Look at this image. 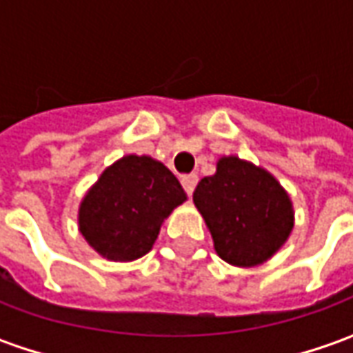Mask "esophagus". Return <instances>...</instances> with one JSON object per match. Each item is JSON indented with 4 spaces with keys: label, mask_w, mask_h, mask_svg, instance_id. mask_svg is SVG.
Instances as JSON below:
<instances>
[{
    "label": "esophagus",
    "mask_w": 353,
    "mask_h": 353,
    "mask_svg": "<svg viewBox=\"0 0 353 353\" xmlns=\"http://www.w3.org/2000/svg\"><path fill=\"white\" fill-rule=\"evenodd\" d=\"M181 183H183L186 194H188V196H192V192H194V188H196L198 176L196 174H184L183 179H181Z\"/></svg>",
    "instance_id": "1"
}]
</instances>
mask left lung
I'll list each match as a JSON object with an SVG mask.
<instances>
[{
	"label": "left lung",
	"instance_id": "8db88e82",
	"mask_svg": "<svg viewBox=\"0 0 353 353\" xmlns=\"http://www.w3.org/2000/svg\"><path fill=\"white\" fill-rule=\"evenodd\" d=\"M192 200L216 253L234 267L269 261L294 228L292 200L283 184L267 169L236 155L218 159L216 172L198 183Z\"/></svg>",
	"mask_w": 353,
	"mask_h": 353
}]
</instances>
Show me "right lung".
I'll return each mask as SVG.
<instances>
[{
    "label": "right lung",
    "instance_id": "1",
    "mask_svg": "<svg viewBox=\"0 0 353 353\" xmlns=\"http://www.w3.org/2000/svg\"><path fill=\"white\" fill-rule=\"evenodd\" d=\"M186 202L179 179L149 155L105 167L78 206V232L108 261H135L153 250L161 225Z\"/></svg>",
    "mask_w": 353,
    "mask_h": 353
}]
</instances>
